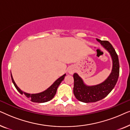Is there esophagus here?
Returning <instances> with one entry per match:
<instances>
[{
    "label": "esophagus",
    "mask_w": 130,
    "mask_h": 130,
    "mask_svg": "<svg viewBox=\"0 0 130 130\" xmlns=\"http://www.w3.org/2000/svg\"><path fill=\"white\" fill-rule=\"evenodd\" d=\"M68 72L70 74H73L74 72V70L72 68V67H70V68L68 69Z\"/></svg>",
    "instance_id": "1"
}]
</instances>
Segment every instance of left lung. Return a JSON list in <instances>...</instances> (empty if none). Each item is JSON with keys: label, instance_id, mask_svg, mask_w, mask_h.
<instances>
[{"label": "left lung", "instance_id": "obj_1", "mask_svg": "<svg viewBox=\"0 0 130 130\" xmlns=\"http://www.w3.org/2000/svg\"><path fill=\"white\" fill-rule=\"evenodd\" d=\"M96 40L110 53L112 60V69L104 82L95 86H87L77 73L73 74L74 95L76 99L85 103L95 102L106 97L115 87L120 74L118 57L112 45L108 41Z\"/></svg>", "mask_w": 130, "mask_h": 130}]
</instances>
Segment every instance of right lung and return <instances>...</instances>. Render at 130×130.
Instances as JSON below:
<instances>
[{
    "label": "right lung",
    "instance_id": "add662e5",
    "mask_svg": "<svg viewBox=\"0 0 130 130\" xmlns=\"http://www.w3.org/2000/svg\"><path fill=\"white\" fill-rule=\"evenodd\" d=\"M65 76H66V74H64V75L58 78V79L57 80H56L54 82V83H53L50 87H49L47 90H44V92H41V93H35V94H30V93H25V92H22V90H21L18 87L17 84L15 83V81H14V80L13 79V77H12V74H11V78H12V82H13L14 86H15L18 91L21 94H22H22L24 93L26 97L28 98H30L31 101L33 102L43 103V102H48V101L51 100V99L54 98V96L56 93L57 89L58 86H59L61 82L64 79Z\"/></svg>",
    "mask_w": 130,
    "mask_h": 130
}]
</instances>
